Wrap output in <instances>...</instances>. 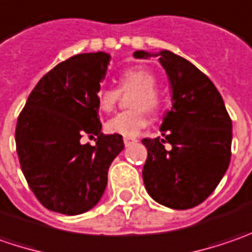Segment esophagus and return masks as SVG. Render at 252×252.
<instances>
[{"instance_id":"1","label":"esophagus","mask_w":252,"mask_h":252,"mask_svg":"<svg viewBox=\"0 0 252 252\" xmlns=\"http://www.w3.org/2000/svg\"><path fill=\"white\" fill-rule=\"evenodd\" d=\"M135 142H137V139H135V138H128V137L124 138V144H126V147H129L131 144H135Z\"/></svg>"}]
</instances>
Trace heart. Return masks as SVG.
I'll return each mask as SVG.
<instances>
[{
	"instance_id": "1",
	"label": "heart",
	"mask_w": 252,
	"mask_h": 252,
	"mask_svg": "<svg viewBox=\"0 0 252 252\" xmlns=\"http://www.w3.org/2000/svg\"><path fill=\"white\" fill-rule=\"evenodd\" d=\"M158 79L152 71L135 66L120 73L118 89L101 87L97 92V107L103 113H110L115 108L121 93L135 90L131 98V110L118 113L105 123V129L110 134H117L123 137H135L148 126V112L155 113L160 105V97L157 92Z\"/></svg>"
}]
</instances>
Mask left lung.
<instances>
[{
    "label": "left lung",
    "mask_w": 252,
    "mask_h": 252,
    "mask_svg": "<svg viewBox=\"0 0 252 252\" xmlns=\"http://www.w3.org/2000/svg\"><path fill=\"white\" fill-rule=\"evenodd\" d=\"M134 56H159L172 90V107L160 126L163 138L142 139L148 149L145 189L159 204L191 209L213 193L230 165L231 118L212 80L189 61L169 50H137Z\"/></svg>",
    "instance_id": "left-lung-1"
}]
</instances>
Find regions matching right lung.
I'll use <instances>...</instances> for the list:
<instances>
[{
  "label": "right lung",
  "instance_id": "1",
  "mask_svg": "<svg viewBox=\"0 0 252 252\" xmlns=\"http://www.w3.org/2000/svg\"><path fill=\"white\" fill-rule=\"evenodd\" d=\"M110 55L80 53L48 71L18 117L15 142L21 169L42 206L76 216L94 207L108 168L124 149L123 137L101 132L97 92ZM96 137V144L82 138Z\"/></svg>",
  "mask_w": 252,
  "mask_h": 252
}]
</instances>
